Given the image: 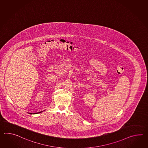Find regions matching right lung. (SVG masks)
Segmentation results:
<instances>
[{
	"instance_id": "obj_1",
	"label": "right lung",
	"mask_w": 148,
	"mask_h": 148,
	"mask_svg": "<svg viewBox=\"0 0 148 148\" xmlns=\"http://www.w3.org/2000/svg\"><path fill=\"white\" fill-rule=\"evenodd\" d=\"M36 114H37V113H36Z\"/></svg>"
}]
</instances>
